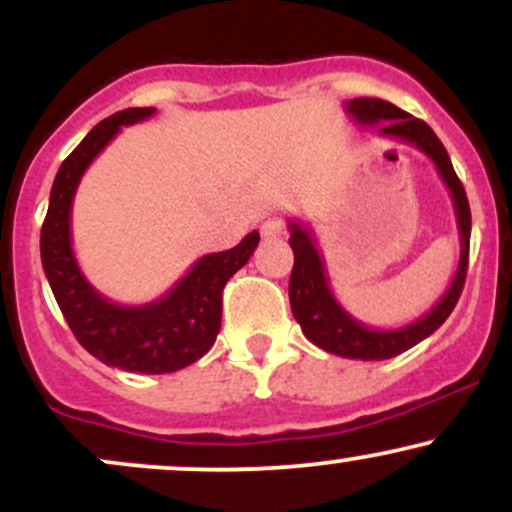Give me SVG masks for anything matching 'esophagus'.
<instances>
[{
  "mask_svg": "<svg viewBox=\"0 0 512 512\" xmlns=\"http://www.w3.org/2000/svg\"><path fill=\"white\" fill-rule=\"evenodd\" d=\"M284 221L281 219H267L260 226V233H262V238H279L281 233H284Z\"/></svg>",
  "mask_w": 512,
  "mask_h": 512,
  "instance_id": "1",
  "label": "esophagus"
}]
</instances>
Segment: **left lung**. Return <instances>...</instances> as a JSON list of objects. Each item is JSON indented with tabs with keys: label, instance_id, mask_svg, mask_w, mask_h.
<instances>
[{
	"label": "left lung",
	"instance_id": "1",
	"mask_svg": "<svg viewBox=\"0 0 512 512\" xmlns=\"http://www.w3.org/2000/svg\"><path fill=\"white\" fill-rule=\"evenodd\" d=\"M346 113L354 117L358 125L378 127L380 137L411 144L431 158L433 166L438 168V175L450 190L457 231H460V264H457V272L452 276L443 298L426 315L409 322V325L397 327V330H375V327L363 325L354 315L346 313L342 303L334 298L325 260H322V252L317 250L313 233L303 221H289V243L293 257H296L289 281V301L293 317L301 325L305 337L315 346L325 349L327 354L356 358V361H385V358L402 354L411 346L424 342L448 320L462 293L464 276H467L472 214H469L467 195H464L462 182L452 168L448 151L426 122L416 120V117L399 110L397 105L380 101V98H354V101L346 103Z\"/></svg>",
	"mask_w": 512,
	"mask_h": 512
}]
</instances>
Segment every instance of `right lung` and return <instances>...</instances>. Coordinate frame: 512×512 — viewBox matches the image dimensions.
Returning <instances> with one entry per match:
<instances>
[{"instance_id":"obj_1","label":"right lung","mask_w":512,"mask_h":512,"mask_svg":"<svg viewBox=\"0 0 512 512\" xmlns=\"http://www.w3.org/2000/svg\"><path fill=\"white\" fill-rule=\"evenodd\" d=\"M156 108H127L98 122L64 158L50 190L40 231L45 276L64 320L91 356L129 373L161 375L190 366L214 346L221 330V293L260 243L252 231L236 248L199 257L178 284L156 301L120 305L98 293L81 272L72 248V204L93 158L122 127L149 120Z\"/></svg>"}]
</instances>
